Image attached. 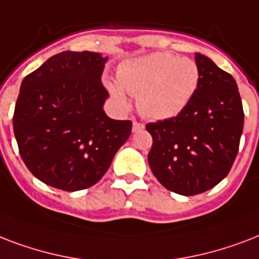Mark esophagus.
I'll return each mask as SVG.
<instances>
[{"label":"esophagus","mask_w":259,"mask_h":259,"mask_svg":"<svg viewBox=\"0 0 259 259\" xmlns=\"http://www.w3.org/2000/svg\"><path fill=\"white\" fill-rule=\"evenodd\" d=\"M143 128H144V124L143 123H139V121H136V120H134V124H132V131H134V132L142 131Z\"/></svg>","instance_id":"esophagus-1"}]
</instances>
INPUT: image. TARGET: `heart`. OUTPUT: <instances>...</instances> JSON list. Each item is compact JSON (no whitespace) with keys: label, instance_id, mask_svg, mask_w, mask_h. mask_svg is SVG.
Wrapping results in <instances>:
<instances>
[{"label":"heart","instance_id":"b5f03b06","mask_svg":"<svg viewBox=\"0 0 259 259\" xmlns=\"http://www.w3.org/2000/svg\"><path fill=\"white\" fill-rule=\"evenodd\" d=\"M119 83L108 88L120 105L127 104L121 87L138 97V109L152 120L180 115L193 100L200 85V69L190 58L170 53H154L124 62L117 71Z\"/></svg>","mask_w":259,"mask_h":259}]
</instances>
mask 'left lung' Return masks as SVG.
<instances>
[{"label": "left lung", "mask_w": 259, "mask_h": 259, "mask_svg": "<svg viewBox=\"0 0 259 259\" xmlns=\"http://www.w3.org/2000/svg\"><path fill=\"white\" fill-rule=\"evenodd\" d=\"M200 85L171 119L146 125L152 136L148 165L166 189L194 196L212 189L231 170L243 131V107L231 74L196 54Z\"/></svg>", "instance_id": "1"}]
</instances>
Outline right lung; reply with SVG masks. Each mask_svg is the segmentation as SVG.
Wrapping results in <instances>:
<instances>
[{"label":"right lung","mask_w":259,"mask_h":259,"mask_svg":"<svg viewBox=\"0 0 259 259\" xmlns=\"http://www.w3.org/2000/svg\"><path fill=\"white\" fill-rule=\"evenodd\" d=\"M108 58L63 51L21 82L13 115L20 155L44 184L75 192L93 186L130 138L132 121L102 109L109 97L101 82Z\"/></svg>","instance_id":"add662e5"}]
</instances>
